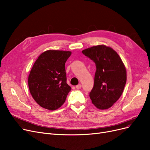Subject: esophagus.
<instances>
[{
	"label": "esophagus",
	"mask_w": 150,
	"mask_h": 150,
	"mask_svg": "<svg viewBox=\"0 0 150 150\" xmlns=\"http://www.w3.org/2000/svg\"><path fill=\"white\" fill-rule=\"evenodd\" d=\"M81 88V84H79V85H77L76 86V89H80V88Z\"/></svg>",
	"instance_id": "1"
}]
</instances>
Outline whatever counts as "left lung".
I'll use <instances>...</instances> for the list:
<instances>
[{"label":"left lung","mask_w":150,"mask_h":150,"mask_svg":"<svg viewBox=\"0 0 150 150\" xmlns=\"http://www.w3.org/2000/svg\"><path fill=\"white\" fill-rule=\"evenodd\" d=\"M82 53L96 66L94 86L90 93L92 103L99 109H107L123 93L127 81L125 65L118 54L105 45L89 47Z\"/></svg>","instance_id":"1"}]
</instances>
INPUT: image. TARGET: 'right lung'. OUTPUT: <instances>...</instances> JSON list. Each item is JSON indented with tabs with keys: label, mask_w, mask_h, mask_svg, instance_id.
Returning <instances> with one entry per match:
<instances>
[{
	"label": "right lung",
	"mask_w": 150,
	"mask_h": 150,
	"mask_svg": "<svg viewBox=\"0 0 150 150\" xmlns=\"http://www.w3.org/2000/svg\"><path fill=\"white\" fill-rule=\"evenodd\" d=\"M71 52L48 50L38 57L28 76V86L35 101L54 110L65 103L71 88L67 83L65 64Z\"/></svg>",
	"instance_id": "right-lung-1"
}]
</instances>
